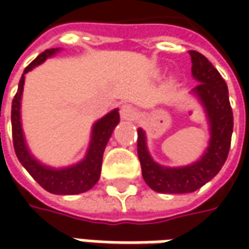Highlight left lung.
<instances>
[{"label": "left lung", "instance_id": "left-lung-1", "mask_svg": "<svg viewBox=\"0 0 249 249\" xmlns=\"http://www.w3.org/2000/svg\"><path fill=\"white\" fill-rule=\"evenodd\" d=\"M62 51V48H51L41 53L33 62L30 63L19 80L18 92L12 101L11 122H12V137H14L15 154L22 163V166L30 173V176L47 190L56 196H73L91 190L100 180L102 155L105 147L109 141L115 127L119 124V112L118 108L109 110L107 115L95 120L91 126L90 141L86 151V155L80 160L72 165L65 166H51L41 162L32 152L24 136L22 124V97L26 74L32 72L34 68L40 66L47 59L55 56Z\"/></svg>", "mask_w": 249, "mask_h": 249}]
</instances>
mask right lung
<instances>
[{
	"label": "right lung",
	"instance_id": "right-lung-1",
	"mask_svg": "<svg viewBox=\"0 0 249 249\" xmlns=\"http://www.w3.org/2000/svg\"><path fill=\"white\" fill-rule=\"evenodd\" d=\"M193 77L199 83L193 94L201 100L205 110L209 141L201 158L191 165L181 167H163L149 155L144 130L139 129L137 152L141 162L144 181L154 191L169 194L193 193L208 183L220 170L229 155L233 112L229 101V90L220 73L202 55L191 58Z\"/></svg>",
	"mask_w": 249,
	"mask_h": 249
}]
</instances>
